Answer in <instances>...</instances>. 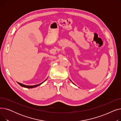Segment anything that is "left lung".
Listing matches in <instances>:
<instances>
[{
    "mask_svg": "<svg viewBox=\"0 0 121 121\" xmlns=\"http://www.w3.org/2000/svg\"><path fill=\"white\" fill-rule=\"evenodd\" d=\"M73 84H74V83H73Z\"/></svg>",
    "mask_w": 121,
    "mask_h": 121,
    "instance_id": "left-lung-1",
    "label": "left lung"
}]
</instances>
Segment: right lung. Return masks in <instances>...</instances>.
I'll return each instance as SVG.
<instances>
[{
	"mask_svg": "<svg viewBox=\"0 0 121 121\" xmlns=\"http://www.w3.org/2000/svg\"><path fill=\"white\" fill-rule=\"evenodd\" d=\"M46 80V79L44 80V81H45ZM44 81H43V82H42V83H41L40 84H37V85H32V86H29V85H24V84H22V83H19V82H17V83L20 85H21V86H22V87H25V88H35V87H37V86H39V85H40L41 84H42L43 82H44Z\"/></svg>",
	"mask_w": 121,
	"mask_h": 121,
	"instance_id": "right-lung-1",
	"label": "right lung"
}]
</instances>
